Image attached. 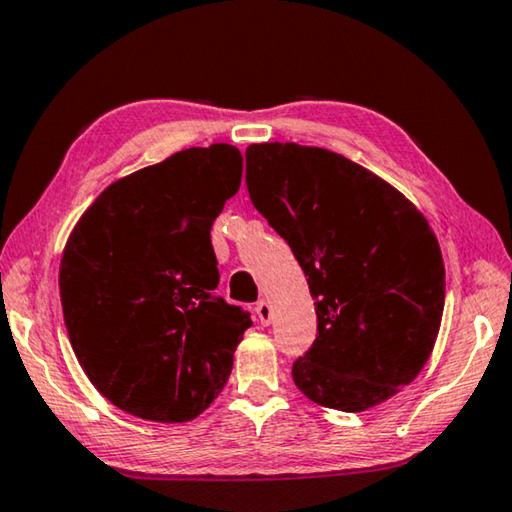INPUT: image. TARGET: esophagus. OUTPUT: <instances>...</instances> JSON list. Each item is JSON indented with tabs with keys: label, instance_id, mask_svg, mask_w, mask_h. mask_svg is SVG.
Listing matches in <instances>:
<instances>
[{
	"label": "esophagus",
	"instance_id": "1",
	"mask_svg": "<svg viewBox=\"0 0 512 512\" xmlns=\"http://www.w3.org/2000/svg\"><path fill=\"white\" fill-rule=\"evenodd\" d=\"M256 317H258V321H261L263 326H270V321H272V306H270V301H258L256 303Z\"/></svg>",
	"mask_w": 512,
	"mask_h": 512
}]
</instances>
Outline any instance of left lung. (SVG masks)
<instances>
[{
  "label": "left lung",
  "mask_w": 512,
  "mask_h": 512,
  "mask_svg": "<svg viewBox=\"0 0 512 512\" xmlns=\"http://www.w3.org/2000/svg\"><path fill=\"white\" fill-rule=\"evenodd\" d=\"M251 204L288 242L317 310L292 364L303 396L364 411L416 380L434 351L445 265L432 227L398 188L326 148L251 143Z\"/></svg>",
  "instance_id": "1"
}]
</instances>
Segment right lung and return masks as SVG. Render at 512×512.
Here are the masks:
<instances>
[{
	"label": "right lung",
	"mask_w": 512,
	"mask_h": 512,
	"mask_svg": "<svg viewBox=\"0 0 512 512\" xmlns=\"http://www.w3.org/2000/svg\"><path fill=\"white\" fill-rule=\"evenodd\" d=\"M229 143L186 148L116 179L62 251L60 301L89 382L128 414L186 423L218 398L249 312L215 294L211 227L238 193Z\"/></svg>",
	"instance_id": "add662e5"
}]
</instances>
